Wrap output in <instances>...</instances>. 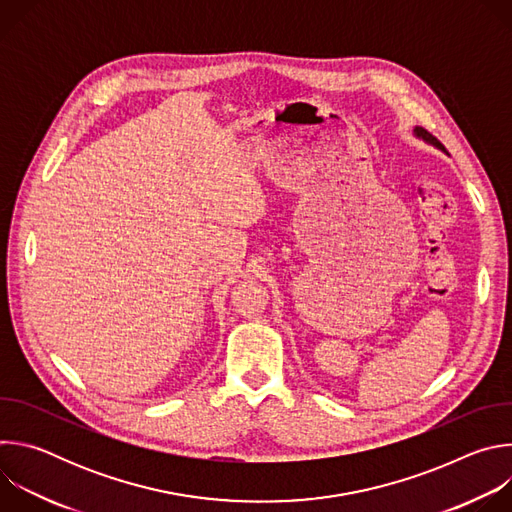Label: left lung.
Returning a JSON list of instances; mask_svg holds the SVG:
<instances>
[{"instance_id": "8db88e82", "label": "left lung", "mask_w": 512, "mask_h": 512, "mask_svg": "<svg viewBox=\"0 0 512 512\" xmlns=\"http://www.w3.org/2000/svg\"><path fill=\"white\" fill-rule=\"evenodd\" d=\"M413 133H415L417 137H421L423 141H427V143L435 145V148H437V150H442V152H446V148H444V145H442L440 141H437V139H435V137H433V135H431V133H429L427 129H423V127H415V129H413Z\"/></svg>"}]
</instances>
